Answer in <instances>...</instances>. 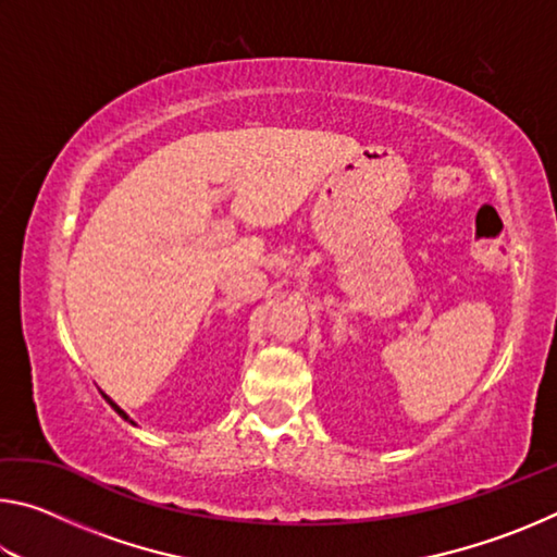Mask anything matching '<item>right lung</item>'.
Wrapping results in <instances>:
<instances>
[{"instance_id": "right-lung-1", "label": "right lung", "mask_w": 557, "mask_h": 557, "mask_svg": "<svg viewBox=\"0 0 557 557\" xmlns=\"http://www.w3.org/2000/svg\"><path fill=\"white\" fill-rule=\"evenodd\" d=\"M102 398H106V400H108V403L112 405V408H115V410H117V414H122V418H125V420H127V414H125V410H120V408H117V405H115V403H112V400L108 398V395H102Z\"/></svg>"}]
</instances>
